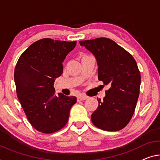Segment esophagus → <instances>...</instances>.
<instances>
[{
	"label": "esophagus",
	"mask_w": 160,
	"mask_h": 160,
	"mask_svg": "<svg viewBox=\"0 0 160 160\" xmlns=\"http://www.w3.org/2000/svg\"><path fill=\"white\" fill-rule=\"evenodd\" d=\"M78 101H83V100H86L87 99H88V97L85 95H80L78 97Z\"/></svg>",
	"instance_id": "obj_1"
}]
</instances>
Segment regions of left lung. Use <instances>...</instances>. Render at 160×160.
<instances>
[{"instance_id":"obj_1","label":"left lung","mask_w":160,"mask_h":160,"mask_svg":"<svg viewBox=\"0 0 160 160\" xmlns=\"http://www.w3.org/2000/svg\"><path fill=\"white\" fill-rule=\"evenodd\" d=\"M79 43L95 56L99 80L110 86L103 101L97 99L99 106L92 114V122L105 131L122 129L133 116L139 95L141 76L136 61L109 38L80 41Z\"/></svg>"}]
</instances>
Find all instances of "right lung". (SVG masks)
<instances>
[{
  "label": "right lung",
  "mask_w": 160,
  "mask_h": 160,
  "mask_svg": "<svg viewBox=\"0 0 160 160\" xmlns=\"http://www.w3.org/2000/svg\"><path fill=\"white\" fill-rule=\"evenodd\" d=\"M77 41L42 38L29 46L18 58L14 71L16 94L28 122L37 131L51 134L68 120L77 97L55 95V78L63 73V61Z\"/></svg>",
  "instance_id": "add662e5"
}]
</instances>
